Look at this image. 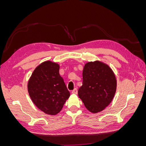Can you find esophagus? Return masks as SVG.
<instances>
[{
  "label": "esophagus",
  "mask_w": 146,
  "mask_h": 146,
  "mask_svg": "<svg viewBox=\"0 0 146 146\" xmlns=\"http://www.w3.org/2000/svg\"><path fill=\"white\" fill-rule=\"evenodd\" d=\"M77 88H75V89L74 90H72V94H77Z\"/></svg>",
  "instance_id": "34e87169"
}]
</instances>
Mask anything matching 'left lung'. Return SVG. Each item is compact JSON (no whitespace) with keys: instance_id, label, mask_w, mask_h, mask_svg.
Instances as JSON below:
<instances>
[{"instance_id":"left-lung-1","label":"left lung","mask_w":146,"mask_h":146,"mask_svg":"<svg viewBox=\"0 0 146 146\" xmlns=\"http://www.w3.org/2000/svg\"><path fill=\"white\" fill-rule=\"evenodd\" d=\"M116 90V77L107 64L96 61L85 65L78 94L90 111H102L111 103Z\"/></svg>"}]
</instances>
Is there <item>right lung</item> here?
Instances as JSON below:
<instances>
[{
  "label": "right lung",
  "mask_w": 146,
  "mask_h": 146,
  "mask_svg": "<svg viewBox=\"0 0 146 146\" xmlns=\"http://www.w3.org/2000/svg\"><path fill=\"white\" fill-rule=\"evenodd\" d=\"M59 69L57 63L44 61L35 69L28 82L29 96L34 104L51 115L61 111L70 96Z\"/></svg>",
  "instance_id": "1"
}]
</instances>
